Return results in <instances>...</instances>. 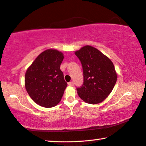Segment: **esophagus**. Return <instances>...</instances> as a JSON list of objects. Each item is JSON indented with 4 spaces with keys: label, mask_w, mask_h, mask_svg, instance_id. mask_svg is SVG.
Segmentation results:
<instances>
[{
    "label": "esophagus",
    "mask_w": 146,
    "mask_h": 146,
    "mask_svg": "<svg viewBox=\"0 0 146 146\" xmlns=\"http://www.w3.org/2000/svg\"><path fill=\"white\" fill-rule=\"evenodd\" d=\"M68 86H70V87H72V86H74V83H73L72 82H69V83H68Z\"/></svg>",
    "instance_id": "obj_1"
}]
</instances>
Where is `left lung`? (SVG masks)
Listing matches in <instances>:
<instances>
[{"label":"left lung","instance_id":"1","mask_svg":"<svg viewBox=\"0 0 146 146\" xmlns=\"http://www.w3.org/2000/svg\"><path fill=\"white\" fill-rule=\"evenodd\" d=\"M84 73V83L78 87V94L88 104L102 102L115 86L117 73L111 60L97 49L85 46L75 51Z\"/></svg>","mask_w":146,"mask_h":146}]
</instances>
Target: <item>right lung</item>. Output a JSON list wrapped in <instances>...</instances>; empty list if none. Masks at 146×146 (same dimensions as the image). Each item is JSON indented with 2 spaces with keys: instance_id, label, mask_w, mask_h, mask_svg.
Instances as JSON below:
<instances>
[{
  "instance_id": "obj_1",
  "label": "right lung",
  "mask_w": 146,
  "mask_h": 146,
  "mask_svg": "<svg viewBox=\"0 0 146 146\" xmlns=\"http://www.w3.org/2000/svg\"><path fill=\"white\" fill-rule=\"evenodd\" d=\"M63 53L48 49L40 53L26 71L25 86L29 95L40 106L51 108L59 103L67 86L60 64Z\"/></svg>"
}]
</instances>
